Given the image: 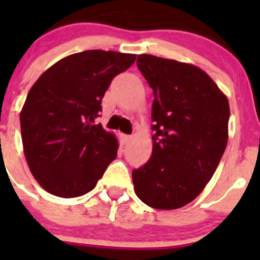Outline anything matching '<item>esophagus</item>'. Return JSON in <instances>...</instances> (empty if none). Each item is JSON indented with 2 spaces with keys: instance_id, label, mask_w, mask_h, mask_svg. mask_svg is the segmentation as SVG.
<instances>
[{
  "instance_id": "34e87169",
  "label": "esophagus",
  "mask_w": 260,
  "mask_h": 260,
  "mask_svg": "<svg viewBox=\"0 0 260 260\" xmlns=\"http://www.w3.org/2000/svg\"><path fill=\"white\" fill-rule=\"evenodd\" d=\"M130 139H132V137H130V135H126V134L121 135V143L122 144L128 143V142H130Z\"/></svg>"
}]
</instances>
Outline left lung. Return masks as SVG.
<instances>
[{"mask_svg": "<svg viewBox=\"0 0 260 260\" xmlns=\"http://www.w3.org/2000/svg\"><path fill=\"white\" fill-rule=\"evenodd\" d=\"M138 69L153 89L152 155L133 171L135 194L157 210L194 201L212 178L228 143L229 103L202 69L141 54Z\"/></svg>", "mask_w": 260, "mask_h": 260, "instance_id": "obj_1", "label": "left lung"}]
</instances>
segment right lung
Instances as JSON below:
<instances>
[{"label":"right lung","mask_w":260,"mask_h":260,"mask_svg":"<svg viewBox=\"0 0 260 260\" xmlns=\"http://www.w3.org/2000/svg\"><path fill=\"white\" fill-rule=\"evenodd\" d=\"M135 57L113 50L75 53L31 87L20 110L23 151L45 191L61 198L87 194L116 158V135L95 125V118L112 79Z\"/></svg>","instance_id":"add662e5"}]
</instances>
